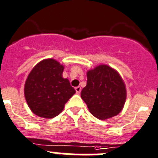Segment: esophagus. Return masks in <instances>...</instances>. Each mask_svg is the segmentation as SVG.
<instances>
[{"label":"esophagus","instance_id":"1","mask_svg":"<svg viewBox=\"0 0 158 158\" xmlns=\"http://www.w3.org/2000/svg\"><path fill=\"white\" fill-rule=\"evenodd\" d=\"M75 89H76V94H80V92H81V87H80V86H76Z\"/></svg>","mask_w":158,"mask_h":158}]
</instances>
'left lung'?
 <instances>
[{"instance_id": "obj_1", "label": "left lung", "mask_w": 158, "mask_h": 158, "mask_svg": "<svg viewBox=\"0 0 158 158\" xmlns=\"http://www.w3.org/2000/svg\"><path fill=\"white\" fill-rule=\"evenodd\" d=\"M81 98L93 116L105 120L120 113L126 100V88L118 72L107 65H99L87 72Z\"/></svg>"}]
</instances>
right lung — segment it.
I'll return each instance as SVG.
<instances>
[{
  "label": "right lung",
  "instance_id": "obj_1",
  "mask_svg": "<svg viewBox=\"0 0 158 158\" xmlns=\"http://www.w3.org/2000/svg\"><path fill=\"white\" fill-rule=\"evenodd\" d=\"M64 66L53 59L44 60L32 69L24 86L31 110L37 116L53 118L61 113L76 93L69 79H64Z\"/></svg>",
  "mask_w": 158,
  "mask_h": 158
}]
</instances>
